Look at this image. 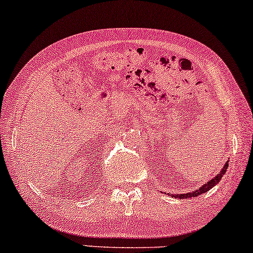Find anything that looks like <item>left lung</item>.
Returning <instances> with one entry per match:
<instances>
[{
    "label": "left lung",
    "mask_w": 253,
    "mask_h": 253,
    "mask_svg": "<svg viewBox=\"0 0 253 253\" xmlns=\"http://www.w3.org/2000/svg\"><path fill=\"white\" fill-rule=\"evenodd\" d=\"M228 162H229V160L228 161L225 162V165H224V167H223L222 169H220V171H219V174H217L215 177L213 178H211V180L210 181H208L206 184H203L202 187H200V189H197V190H194V191H190V193H187V194H170L171 195V197H175V198H180V200H182V198H191V197H196V196H200L201 194H204V193H207V191H209L210 189H211L212 187H215V185L218 183V182L222 180V177H223V175L225 174V171H226V169H228Z\"/></svg>",
    "instance_id": "8db88e82"
}]
</instances>
